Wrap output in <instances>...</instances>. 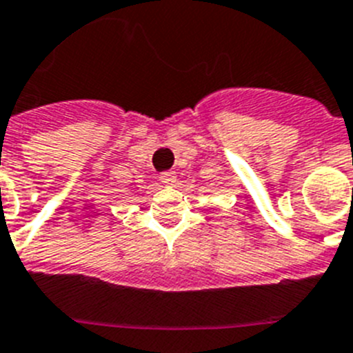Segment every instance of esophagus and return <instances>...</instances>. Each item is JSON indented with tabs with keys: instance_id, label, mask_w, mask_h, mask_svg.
<instances>
[{
	"instance_id": "obj_1",
	"label": "esophagus",
	"mask_w": 353,
	"mask_h": 353,
	"mask_svg": "<svg viewBox=\"0 0 353 353\" xmlns=\"http://www.w3.org/2000/svg\"><path fill=\"white\" fill-rule=\"evenodd\" d=\"M160 181L163 184H174L176 183V172H174V170H167V172H161L160 174Z\"/></svg>"
}]
</instances>
